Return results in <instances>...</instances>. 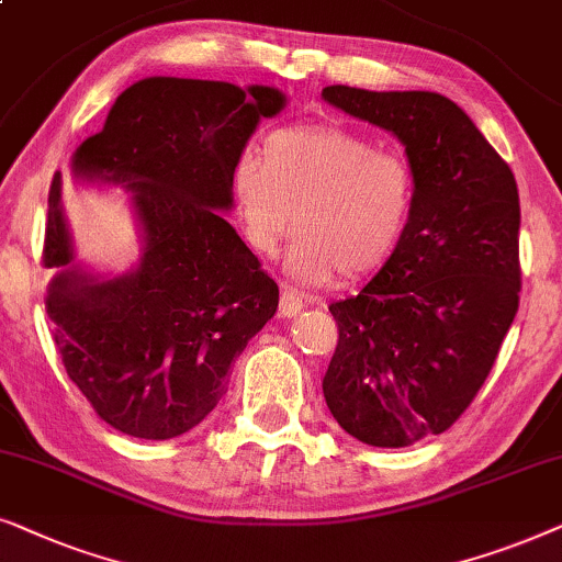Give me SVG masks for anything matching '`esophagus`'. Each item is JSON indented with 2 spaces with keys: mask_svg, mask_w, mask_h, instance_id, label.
Wrapping results in <instances>:
<instances>
[{
  "mask_svg": "<svg viewBox=\"0 0 562 562\" xmlns=\"http://www.w3.org/2000/svg\"><path fill=\"white\" fill-rule=\"evenodd\" d=\"M304 310V299L299 291L283 286L281 291V306H279V314L281 317H294V314H299Z\"/></svg>",
  "mask_w": 562,
  "mask_h": 562,
  "instance_id": "esophagus-1",
  "label": "esophagus"
}]
</instances>
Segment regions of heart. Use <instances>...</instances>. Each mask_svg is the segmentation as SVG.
I'll return each mask as SVG.
<instances>
[{"instance_id": "b5f03b06", "label": "heart", "mask_w": 562, "mask_h": 562, "mask_svg": "<svg viewBox=\"0 0 562 562\" xmlns=\"http://www.w3.org/2000/svg\"><path fill=\"white\" fill-rule=\"evenodd\" d=\"M233 194L248 245L273 256L291 229L289 271L304 283L363 279L402 240L414 202L409 160L335 125L273 130L256 158H243Z\"/></svg>"}]
</instances>
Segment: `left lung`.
<instances>
[{"mask_svg":"<svg viewBox=\"0 0 562 562\" xmlns=\"http://www.w3.org/2000/svg\"><path fill=\"white\" fill-rule=\"evenodd\" d=\"M342 112L406 145L414 202L402 240L358 296L329 304L337 345L322 379L345 432L409 448L456 425L519 310V191L471 117L435 91L325 87Z\"/></svg>","mask_w":562,"mask_h":562,"instance_id":"left-lung-1","label":"left lung"}]
</instances>
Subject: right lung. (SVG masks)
I'll use <instances>...</instances> for the list:
<instances>
[{"label": "right lung", "mask_w": 562, "mask_h": 562, "mask_svg": "<svg viewBox=\"0 0 562 562\" xmlns=\"http://www.w3.org/2000/svg\"><path fill=\"white\" fill-rule=\"evenodd\" d=\"M283 94L199 79H143L74 156L83 179L122 183L145 235L135 273L97 283L71 263L53 176L43 266L53 340L97 417L130 437L171 440L227 391L235 358L279 306V286L217 210L260 117Z\"/></svg>", "instance_id": "obj_1"}]
</instances>
